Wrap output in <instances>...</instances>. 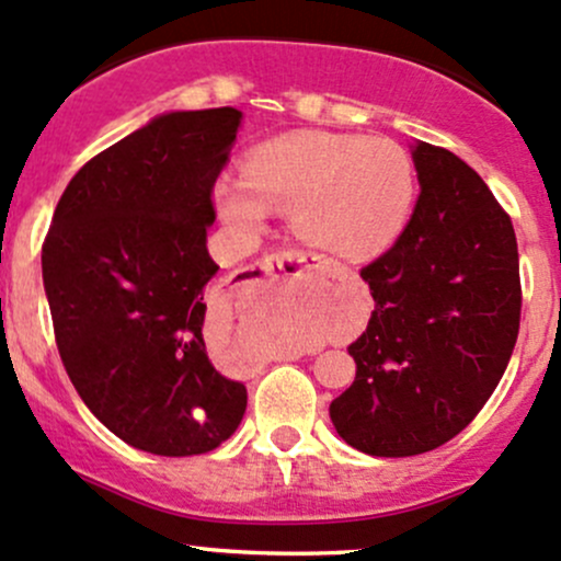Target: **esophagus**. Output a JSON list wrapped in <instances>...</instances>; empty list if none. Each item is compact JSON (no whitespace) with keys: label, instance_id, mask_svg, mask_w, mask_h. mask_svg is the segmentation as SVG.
Segmentation results:
<instances>
[{"label":"esophagus","instance_id":"1","mask_svg":"<svg viewBox=\"0 0 561 561\" xmlns=\"http://www.w3.org/2000/svg\"><path fill=\"white\" fill-rule=\"evenodd\" d=\"M313 257L300 250H276L261 261L263 276H295L311 266Z\"/></svg>","mask_w":561,"mask_h":561}]
</instances>
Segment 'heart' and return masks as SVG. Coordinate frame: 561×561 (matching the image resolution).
Instances as JSON below:
<instances>
[{"label":"heart","instance_id":"1","mask_svg":"<svg viewBox=\"0 0 561 561\" xmlns=\"http://www.w3.org/2000/svg\"><path fill=\"white\" fill-rule=\"evenodd\" d=\"M220 218L255 233L271 207L293 210L306 244L337 261L383 255L402 237L417 199V172L389 138L341 133H290L255 146L242 178L218 183Z\"/></svg>","mask_w":561,"mask_h":561}]
</instances>
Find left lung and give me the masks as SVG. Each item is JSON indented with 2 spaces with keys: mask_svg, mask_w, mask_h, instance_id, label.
Segmentation results:
<instances>
[{
  "mask_svg": "<svg viewBox=\"0 0 561 561\" xmlns=\"http://www.w3.org/2000/svg\"><path fill=\"white\" fill-rule=\"evenodd\" d=\"M415 210L362 268L375 311L348 346L356 378L330 417L356 450H436L484 408L519 335L516 233L488 183L453 151L417 140Z\"/></svg>",
  "mask_w": 561,
  "mask_h": 561,
  "instance_id": "1",
  "label": "left lung"
}]
</instances>
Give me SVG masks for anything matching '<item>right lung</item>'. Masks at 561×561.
Returning a JSON list of instances; mask_svg holds the SVG:
<instances>
[{
  "mask_svg": "<svg viewBox=\"0 0 561 561\" xmlns=\"http://www.w3.org/2000/svg\"><path fill=\"white\" fill-rule=\"evenodd\" d=\"M242 111H172L92 157L42 244L55 343L92 415L138 450L210 453L248 389L207 356L213 188Z\"/></svg>",
  "mask_w": 561,
  "mask_h": 561,
  "instance_id": "right-lung-1",
  "label": "right lung"
}]
</instances>
